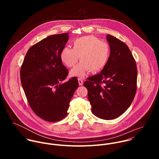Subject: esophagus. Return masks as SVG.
Segmentation results:
<instances>
[{
    "label": "esophagus",
    "instance_id": "34e87169",
    "mask_svg": "<svg viewBox=\"0 0 159 159\" xmlns=\"http://www.w3.org/2000/svg\"><path fill=\"white\" fill-rule=\"evenodd\" d=\"M78 81H79V84L80 85H83V80L81 78H78Z\"/></svg>",
    "mask_w": 159,
    "mask_h": 159
}]
</instances>
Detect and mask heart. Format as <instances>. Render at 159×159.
Returning a JSON list of instances; mask_svg holds the SVG:
<instances>
[{"mask_svg":"<svg viewBox=\"0 0 159 159\" xmlns=\"http://www.w3.org/2000/svg\"><path fill=\"white\" fill-rule=\"evenodd\" d=\"M72 48L64 47L60 53L61 61L68 67L72 68L79 60L81 61L71 71V74L80 77L85 76L87 71L98 72L106 66L111 54L109 43L99 38L89 35L75 39Z\"/></svg>","mask_w":159,"mask_h":159,"instance_id":"1","label":"heart"}]
</instances>
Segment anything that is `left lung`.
<instances>
[{"mask_svg": "<svg viewBox=\"0 0 159 159\" xmlns=\"http://www.w3.org/2000/svg\"><path fill=\"white\" fill-rule=\"evenodd\" d=\"M106 38L111 49L109 60L102 70L87 78L84 85L93 114L109 120L121 116L132 103L137 89V68L124 42L110 34Z\"/></svg>", "mask_w": 159, "mask_h": 159, "instance_id": "8db88e82", "label": "left lung"}]
</instances>
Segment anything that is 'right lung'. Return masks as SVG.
<instances>
[{"label":"right lung","instance_id":"add662e5","mask_svg":"<svg viewBox=\"0 0 159 159\" xmlns=\"http://www.w3.org/2000/svg\"><path fill=\"white\" fill-rule=\"evenodd\" d=\"M68 34L52 35L33 45L20 67V82L30 106L38 116L49 122L67 116L69 102L79 87L75 77L61 82L69 74L60 58Z\"/></svg>","mask_w":159,"mask_h":159}]
</instances>
